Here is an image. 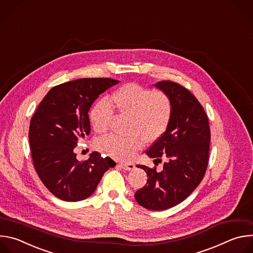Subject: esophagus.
Returning <instances> with one entry per match:
<instances>
[{
  "mask_svg": "<svg viewBox=\"0 0 253 253\" xmlns=\"http://www.w3.org/2000/svg\"><path fill=\"white\" fill-rule=\"evenodd\" d=\"M120 165L124 170H132L135 168V165L133 163H121Z\"/></svg>",
  "mask_w": 253,
  "mask_h": 253,
  "instance_id": "obj_1",
  "label": "esophagus"
}]
</instances>
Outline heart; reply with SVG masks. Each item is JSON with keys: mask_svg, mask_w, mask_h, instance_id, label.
I'll return each instance as SVG.
<instances>
[{"mask_svg": "<svg viewBox=\"0 0 253 253\" xmlns=\"http://www.w3.org/2000/svg\"><path fill=\"white\" fill-rule=\"evenodd\" d=\"M112 101L121 113L132 116L131 135L109 134L96 141L98 150L120 160L132 159L143 146L144 137L152 141L166 130L172 115L170 98L161 91L126 84L113 95ZM114 116V108L108 99H100L91 108L89 118L96 132H105Z\"/></svg>", "mask_w": 253, "mask_h": 253, "instance_id": "1", "label": "heart"}]
</instances>
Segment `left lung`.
<instances>
[{
  "label": "left lung",
  "instance_id": "1",
  "mask_svg": "<svg viewBox=\"0 0 253 253\" xmlns=\"http://www.w3.org/2000/svg\"><path fill=\"white\" fill-rule=\"evenodd\" d=\"M172 103L166 131L146 154L161 161L163 170L137 165L147 173V183L135 193L136 201L150 210H165L186 199L203 179L209 158L208 117L197 98L185 87L166 80L155 85ZM154 161V163H156Z\"/></svg>",
  "mask_w": 253,
  "mask_h": 253
}]
</instances>
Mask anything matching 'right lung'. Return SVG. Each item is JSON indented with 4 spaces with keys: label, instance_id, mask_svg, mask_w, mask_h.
<instances>
[{
    "label": "right lung",
    "instance_id": "right-lung-1",
    "mask_svg": "<svg viewBox=\"0 0 253 253\" xmlns=\"http://www.w3.org/2000/svg\"><path fill=\"white\" fill-rule=\"evenodd\" d=\"M111 78H82L53 87L30 122L33 164L43 184L65 201H81L93 194L103 174L116 163L92 152L78 161L75 147L90 134L89 109L98 96L118 84Z\"/></svg>",
    "mask_w": 253,
    "mask_h": 253
}]
</instances>
